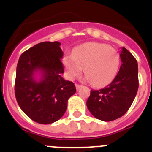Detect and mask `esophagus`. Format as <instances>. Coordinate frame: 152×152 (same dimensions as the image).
<instances>
[{
    "instance_id": "esophagus-1",
    "label": "esophagus",
    "mask_w": 152,
    "mask_h": 152,
    "mask_svg": "<svg viewBox=\"0 0 152 152\" xmlns=\"http://www.w3.org/2000/svg\"><path fill=\"white\" fill-rule=\"evenodd\" d=\"M75 87H76V89H77V91H78V90L80 89V88H81V87H82V86H81V85H80V84H75Z\"/></svg>"
}]
</instances>
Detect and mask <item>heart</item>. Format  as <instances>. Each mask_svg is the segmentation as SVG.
<instances>
[{
  "label": "heart",
  "instance_id": "b5f03b06",
  "mask_svg": "<svg viewBox=\"0 0 152 152\" xmlns=\"http://www.w3.org/2000/svg\"><path fill=\"white\" fill-rule=\"evenodd\" d=\"M63 63L70 78L80 75L84 68L86 79L94 87H103L116 76L119 57L115 49L106 44L88 42L75 48L72 56L66 55Z\"/></svg>",
  "mask_w": 152,
  "mask_h": 152
}]
</instances>
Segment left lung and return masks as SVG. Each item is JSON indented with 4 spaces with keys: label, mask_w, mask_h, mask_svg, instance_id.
I'll list each match as a JSON object with an SVG mask.
<instances>
[{
    "label": "left lung",
    "mask_w": 152,
    "mask_h": 152,
    "mask_svg": "<svg viewBox=\"0 0 152 152\" xmlns=\"http://www.w3.org/2000/svg\"><path fill=\"white\" fill-rule=\"evenodd\" d=\"M121 66L110 84L99 91H91L87 107L93 116L102 121H113L126 113L139 88L138 63L126 48L120 52Z\"/></svg>",
    "instance_id": "left-lung-1"
}]
</instances>
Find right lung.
Here are the masks:
<instances>
[{
	"mask_svg": "<svg viewBox=\"0 0 152 152\" xmlns=\"http://www.w3.org/2000/svg\"><path fill=\"white\" fill-rule=\"evenodd\" d=\"M60 45L56 41L36 44L25 51L17 63L16 99L24 113L40 124H51L61 119L68 99L76 92L74 83L61 76L64 67Z\"/></svg>",
	"mask_w": 152,
	"mask_h": 152,
	"instance_id": "obj_1",
	"label": "right lung"
}]
</instances>
